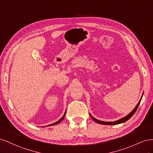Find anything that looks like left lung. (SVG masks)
Returning <instances> with one entry per match:
<instances>
[{
    "instance_id": "obj_1",
    "label": "left lung",
    "mask_w": 153,
    "mask_h": 153,
    "mask_svg": "<svg viewBox=\"0 0 153 153\" xmlns=\"http://www.w3.org/2000/svg\"><path fill=\"white\" fill-rule=\"evenodd\" d=\"M142 98V97L141 98L140 100L139 101V102L138 103V104H137V106H135V108H134V109L131 111V112L129 113L128 115H126V117H123V118H122V119H119V120H118V121H114V122H105V121H99V120H98V119H96L94 117H92L91 114H90V115H91V118H92V119H93L95 122H96L97 123H98V124H105V125H115V124H121V123H124V122L127 121L128 119H130V118L133 116V115L134 114H135V112H136L137 108H138V106H139Z\"/></svg>"
}]
</instances>
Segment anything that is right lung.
Here are the masks:
<instances>
[{
    "instance_id": "add662e5",
    "label": "right lung",
    "mask_w": 153,
    "mask_h": 153,
    "mask_svg": "<svg viewBox=\"0 0 153 153\" xmlns=\"http://www.w3.org/2000/svg\"><path fill=\"white\" fill-rule=\"evenodd\" d=\"M65 114H66V112H65V113H64V115L62 116V118H61L58 121H57L56 123H53V124H50V125H48V126H52V125H55V124H59L60 122H61L62 120H63V119L64 118V116H65Z\"/></svg>"
}]
</instances>
